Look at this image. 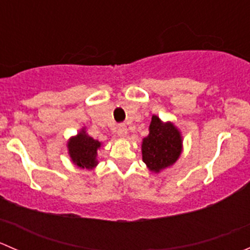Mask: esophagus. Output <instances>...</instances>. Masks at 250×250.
I'll use <instances>...</instances> for the list:
<instances>
[{
    "mask_svg": "<svg viewBox=\"0 0 250 250\" xmlns=\"http://www.w3.org/2000/svg\"><path fill=\"white\" fill-rule=\"evenodd\" d=\"M127 133H128V129H127V127H125V125H118V128H117V134L120 135L121 138H125V137H127Z\"/></svg>",
    "mask_w": 250,
    "mask_h": 250,
    "instance_id": "34e87169",
    "label": "esophagus"
}]
</instances>
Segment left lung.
Listing matches in <instances>:
<instances>
[{"label":"left lung","mask_w":250,"mask_h":250,"mask_svg":"<svg viewBox=\"0 0 250 250\" xmlns=\"http://www.w3.org/2000/svg\"><path fill=\"white\" fill-rule=\"evenodd\" d=\"M148 135L143 139V161L151 172L160 173L178 161L183 151V139L172 122H162L153 115Z\"/></svg>","instance_id":"8db88e82"}]
</instances>
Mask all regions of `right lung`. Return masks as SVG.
Masks as SVG:
<instances>
[{"instance_id": "1", "label": "right lung", "mask_w": 250, "mask_h": 250, "mask_svg": "<svg viewBox=\"0 0 250 250\" xmlns=\"http://www.w3.org/2000/svg\"><path fill=\"white\" fill-rule=\"evenodd\" d=\"M100 147L102 143L89 137L85 133V128H82L76 137L70 138L67 141V148L72 163L85 169H93L98 165L97 156Z\"/></svg>"}]
</instances>
